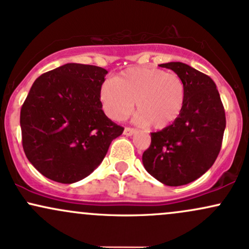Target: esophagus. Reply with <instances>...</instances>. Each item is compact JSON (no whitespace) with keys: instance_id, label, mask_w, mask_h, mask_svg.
<instances>
[{"instance_id":"34e87169","label":"esophagus","mask_w":249,"mask_h":249,"mask_svg":"<svg viewBox=\"0 0 249 249\" xmlns=\"http://www.w3.org/2000/svg\"><path fill=\"white\" fill-rule=\"evenodd\" d=\"M137 133V130L132 129V127H125L124 129V135L125 136H132Z\"/></svg>"}]
</instances>
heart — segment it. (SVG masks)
Masks as SVG:
<instances>
[{
  "label": "heart",
  "mask_w": 249,
  "mask_h": 249,
  "mask_svg": "<svg viewBox=\"0 0 249 249\" xmlns=\"http://www.w3.org/2000/svg\"><path fill=\"white\" fill-rule=\"evenodd\" d=\"M187 89L179 75L151 67H132L106 81L99 91L104 112L111 119L124 120L133 110L136 120L160 130L179 117Z\"/></svg>",
  "instance_id": "b5f03b06"
}]
</instances>
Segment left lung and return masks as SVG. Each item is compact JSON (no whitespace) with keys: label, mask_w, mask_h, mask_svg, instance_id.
<instances>
[{"label":"left lung","mask_w":249,"mask_h":249,"mask_svg":"<svg viewBox=\"0 0 249 249\" xmlns=\"http://www.w3.org/2000/svg\"><path fill=\"white\" fill-rule=\"evenodd\" d=\"M160 66L181 76L187 97L178 118L151 133V144L142 160L157 181L178 187L197 179L214 164L222 145L226 114L210 76L183 62Z\"/></svg>","instance_id":"8db88e82"}]
</instances>
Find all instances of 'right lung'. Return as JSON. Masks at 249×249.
<instances>
[{"label":"right lung","mask_w":249,"mask_h":249,"mask_svg":"<svg viewBox=\"0 0 249 249\" xmlns=\"http://www.w3.org/2000/svg\"><path fill=\"white\" fill-rule=\"evenodd\" d=\"M107 71L66 64L40 75L20 114L22 146L45 177L71 184L93 173L124 127L104 113L99 91Z\"/></svg>","instance_id":"obj_1"}]
</instances>
